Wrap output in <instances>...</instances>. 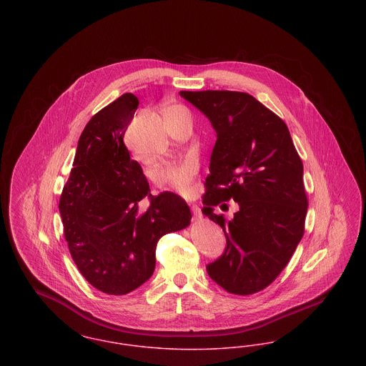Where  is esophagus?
I'll return each mask as SVG.
<instances>
[{"instance_id": "esophagus-1", "label": "esophagus", "mask_w": 366, "mask_h": 366, "mask_svg": "<svg viewBox=\"0 0 366 366\" xmlns=\"http://www.w3.org/2000/svg\"><path fill=\"white\" fill-rule=\"evenodd\" d=\"M191 212L192 215H193V219H197V218L202 217V212H200V209L197 206H192Z\"/></svg>"}]
</instances>
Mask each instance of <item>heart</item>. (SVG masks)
<instances>
[{"label":"heart","mask_w":366,"mask_h":366,"mask_svg":"<svg viewBox=\"0 0 366 366\" xmlns=\"http://www.w3.org/2000/svg\"><path fill=\"white\" fill-rule=\"evenodd\" d=\"M167 111H185L182 107L174 105ZM196 174V166L191 160H182L175 163H167L157 170L159 184L175 189L179 193H188L191 189L193 177Z\"/></svg>","instance_id":"heart-1"}]
</instances>
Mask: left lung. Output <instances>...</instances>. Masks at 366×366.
<instances>
[{"instance_id":"left-lung-1","label":"left lung","mask_w":366,"mask_h":366,"mask_svg":"<svg viewBox=\"0 0 366 366\" xmlns=\"http://www.w3.org/2000/svg\"><path fill=\"white\" fill-rule=\"evenodd\" d=\"M179 94L200 109L217 132L202 212L222 227L224 255L207 273L229 294L264 290L288 264L305 233L307 196L303 163L284 121L244 92L203 90ZM233 198L230 222L213 212Z\"/></svg>"}]
</instances>
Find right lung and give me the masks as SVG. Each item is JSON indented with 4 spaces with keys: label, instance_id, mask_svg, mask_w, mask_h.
Here are the masks:
<instances>
[{
    "label": "right lung",
    "instance_id": "add662e5",
    "mask_svg": "<svg viewBox=\"0 0 366 366\" xmlns=\"http://www.w3.org/2000/svg\"><path fill=\"white\" fill-rule=\"evenodd\" d=\"M139 107L124 93L99 111L84 129L59 209L71 257L81 274L108 295H126L154 274L159 239L191 224L178 194L149 193L139 162L123 137ZM150 197L139 212V202Z\"/></svg>",
    "mask_w": 366,
    "mask_h": 366
}]
</instances>
